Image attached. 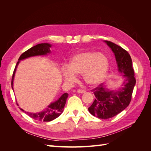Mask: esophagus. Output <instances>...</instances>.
<instances>
[{
	"mask_svg": "<svg viewBox=\"0 0 151 151\" xmlns=\"http://www.w3.org/2000/svg\"><path fill=\"white\" fill-rule=\"evenodd\" d=\"M77 92L78 93H80V94H83V93H86V91L84 90V89H78L77 91Z\"/></svg>",
	"mask_w": 151,
	"mask_h": 151,
	"instance_id": "1",
	"label": "esophagus"
}]
</instances>
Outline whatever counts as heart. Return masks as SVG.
<instances>
[{"mask_svg": "<svg viewBox=\"0 0 151 151\" xmlns=\"http://www.w3.org/2000/svg\"><path fill=\"white\" fill-rule=\"evenodd\" d=\"M109 67V62L106 55L87 50L73 55L68 66H62L61 72L63 79L68 83L74 82L77 78L76 75L82 74L87 84L95 86L104 81Z\"/></svg>", "mask_w": 151, "mask_h": 151, "instance_id": "obj_1", "label": "heart"}]
</instances>
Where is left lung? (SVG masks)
Returning a JSON list of instances; mask_svg holds the SVG:
<instances>
[{"mask_svg": "<svg viewBox=\"0 0 151 151\" xmlns=\"http://www.w3.org/2000/svg\"><path fill=\"white\" fill-rule=\"evenodd\" d=\"M104 42L115 54L118 70L124 78L122 86L116 90H109L103 84L92 90L95 99L88 110L92 115L106 120L117 115L129 106L136 80L129 53L115 43Z\"/></svg>", "mask_w": 151, "mask_h": 151, "instance_id": "8db88e82", "label": "left lung"}]
</instances>
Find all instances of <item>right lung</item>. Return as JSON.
<instances>
[{
  "label": "right lung",
  "mask_w": 151,
  "mask_h": 151,
  "mask_svg": "<svg viewBox=\"0 0 151 151\" xmlns=\"http://www.w3.org/2000/svg\"><path fill=\"white\" fill-rule=\"evenodd\" d=\"M52 45H50L49 43L38 44L36 45V46L31 47V48H29L21 55L19 59H18V62H17V64L14 68V70L13 75L12 77L11 86L12 89L14 77L16 68L18 64H19V63L20 62V60H24L25 58H29L31 57L46 55L48 53H51V51H50V49ZM68 96V94L67 93L63 94L57 101L50 104L45 110L39 113L26 112L24 109H21L20 107L19 108L21 110L24 111L25 113L27 114V115L34 120L41 122H50L52 120H53L54 119H55V118L58 117L62 113V112L63 111V108H64L65 104L66 103ZM17 104H18L17 103Z\"/></svg>",
  "instance_id": "right-lung-1"
}]
</instances>
